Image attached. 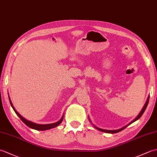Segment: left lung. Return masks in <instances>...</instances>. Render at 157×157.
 I'll return each mask as SVG.
<instances>
[{"instance_id": "obj_1", "label": "left lung", "mask_w": 157, "mask_h": 157, "mask_svg": "<svg viewBox=\"0 0 157 157\" xmlns=\"http://www.w3.org/2000/svg\"><path fill=\"white\" fill-rule=\"evenodd\" d=\"M149 98H150V96H148V98H147V100H146V102H145V104H144V106H143V108H142V109L141 110V111L140 112V113L138 114V115L132 121H131L130 122L129 124H128L127 125H125V127H123V128H121V129H115V130H109V129H101V128H98V127H96V126H95L94 124H93V123H92V121H91V120H90V117H88V119H89V121L91 122V123H92V125L94 127V128H96V129H97L98 130H99V131H101V132H105V133H109V134H115V133H117V132H121V131H122V130L123 129H125L126 127H128V125H130L131 124V123H134V121H137L138 119H139L141 117V116L142 115V114L143 113H144V112L145 111V110H146V107H147V105H148V102H149Z\"/></svg>"}]
</instances>
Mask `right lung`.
Segmentation results:
<instances>
[{"mask_svg": "<svg viewBox=\"0 0 157 157\" xmlns=\"http://www.w3.org/2000/svg\"><path fill=\"white\" fill-rule=\"evenodd\" d=\"M9 99L10 104H11L13 109L14 110V111L15 112L16 114L18 115L19 117L21 119V121L23 123H24L26 125L28 126L29 128H30L32 129H36V130H39V131H44V130H47V129H52V128H55V127L58 126L60 124V123H61L63 121V117H64L63 115L62 116L61 119H60L59 121L55 122L54 123H50V124H38V123H34V122H32V121H29V120L26 119H25L24 117H22L17 111H16L15 107H14V106H13V105L12 104V102L11 101V99H10L9 96Z\"/></svg>", "mask_w": 157, "mask_h": 157, "instance_id": "1", "label": "right lung"}]
</instances>
